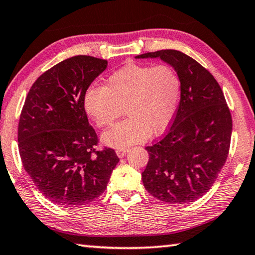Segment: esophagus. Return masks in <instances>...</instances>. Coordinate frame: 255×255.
I'll use <instances>...</instances> for the list:
<instances>
[{
    "label": "esophagus",
    "instance_id": "34e87169",
    "mask_svg": "<svg viewBox=\"0 0 255 255\" xmlns=\"http://www.w3.org/2000/svg\"><path fill=\"white\" fill-rule=\"evenodd\" d=\"M127 152H128V148L117 149V150H116V153H117V156H118L119 158H123V157H125V154H126Z\"/></svg>",
    "mask_w": 255,
    "mask_h": 255
}]
</instances>
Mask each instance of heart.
Returning <instances> with one entry per match:
<instances>
[{
	"instance_id": "obj_1",
	"label": "heart",
	"mask_w": 255,
	"mask_h": 255,
	"mask_svg": "<svg viewBox=\"0 0 255 255\" xmlns=\"http://www.w3.org/2000/svg\"><path fill=\"white\" fill-rule=\"evenodd\" d=\"M181 79L168 65L129 64L112 73L105 86L84 95L85 112L97 127H109L125 113L128 118L104 132L103 141L116 149L163 131L177 113Z\"/></svg>"
}]
</instances>
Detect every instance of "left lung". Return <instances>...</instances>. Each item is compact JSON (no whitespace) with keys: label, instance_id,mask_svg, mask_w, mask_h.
<instances>
[{"label":"left lung","instance_id":"1","mask_svg":"<svg viewBox=\"0 0 255 255\" xmlns=\"http://www.w3.org/2000/svg\"><path fill=\"white\" fill-rule=\"evenodd\" d=\"M136 57H159L170 64L182 86L172 125L146 147L144 189L166 203L196 201L213 186L230 149L232 117L222 89L208 69L179 51L161 49Z\"/></svg>","mask_w":255,"mask_h":255}]
</instances>
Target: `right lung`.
Returning a JSON list of instances; mask_svg holds the SVG:
<instances>
[{"label": "right lung", "mask_w": 255, "mask_h": 255, "mask_svg": "<svg viewBox=\"0 0 255 255\" xmlns=\"http://www.w3.org/2000/svg\"><path fill=\"white\" fill-rule=\"evenodd\" d=\"M107 67L106 59L78 55L43 73L25 99L18 151L25 171L43 196L61 207L91 203L106 190L119 161L114 149L96 150L84 95Z\"/></svg>", "instance_id": "obj_1"}]
</instances>
